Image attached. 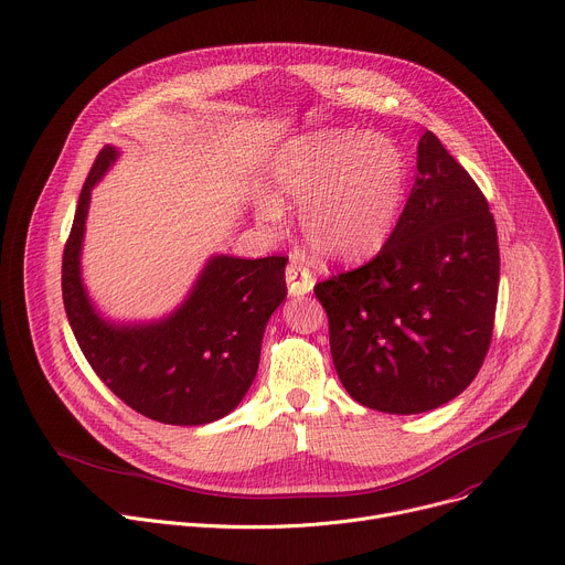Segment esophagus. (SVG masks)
Returning a JSON list of instances; mask_svg holds the SVG:
<instances>
[{"label": "esophagus", "instance_id": "esophagus-1", "mask_svg": "<svg viewBox=\"0 0 565 565\" xmlns=\"http://www.w3.org/2000/svg\"><path fill=\"white\" fill-rule=\"evenodd\" d=\"M286 281H288V292L297 295V297L311 292L313 286H316V279H313L311 270L306 268L301 262H295V259L286 266Z\"/></svg>", "mask_w": 565, "mask_h": 565}]
</instances>
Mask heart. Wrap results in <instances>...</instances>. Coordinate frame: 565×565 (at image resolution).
<instances>
[{
	"label": "heart",
	"mask_w": 565,
	"mask_h": 565,
	"mask_svg": "<svg viewBox=\"0 0 565 565\" xmlns=\"http://www.w3.org/2000/svg\"><path fill=\"white\" fill-rule=\"evenodd\" d=\"M407 158L387 137L320 130L288 139L268 167L273 195L256 212L279 225L281 204H301L299 225L309 245L333 262L379 252L396 227L407 195Z\"/></svg>",
	"instance_id": "obj_1"
}]
</instances>
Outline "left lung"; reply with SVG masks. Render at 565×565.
<instances>
[{
	"label": "left lung",
	"mask_w": 565,
	"mask_h": 565,
	"mask_svg": "<svg viewBox=\"0 0 565 565\" xmlns=\"http://www.w3.org/2000/svg\"><path fill=\"white\" fill-rule=\"evenodd\" d=\"M498 281L489 202L426 130L413 191L381 252L316 284L344 390L390 415L426 413L465 392L491 344Z\"/></svg>",
	"instance_id": "8db88e82"
}]
</instances>
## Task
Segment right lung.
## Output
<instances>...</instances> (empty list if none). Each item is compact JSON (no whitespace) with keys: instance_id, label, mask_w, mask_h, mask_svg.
<instances>
[{"instance_id":"add662e5","label":"right lung","mask_w":565,"mask_h":565,"mask_svg":"<svg viewBox=\"0 0 565 565\" xmlns=\"http://www.w3.org/2000/svg\"><path fill=\"white\" fill-rule=\"evenodd\" d=\"M117 160L98 152L83 184L63 252V301L76 342L96 376L135 413L171 426H202L241 403L259 370L270 316L286 297L288 256H214L180 309L146 327L100 320L81 284V243L89 191Z\"/></svg>"}]
</instances>
